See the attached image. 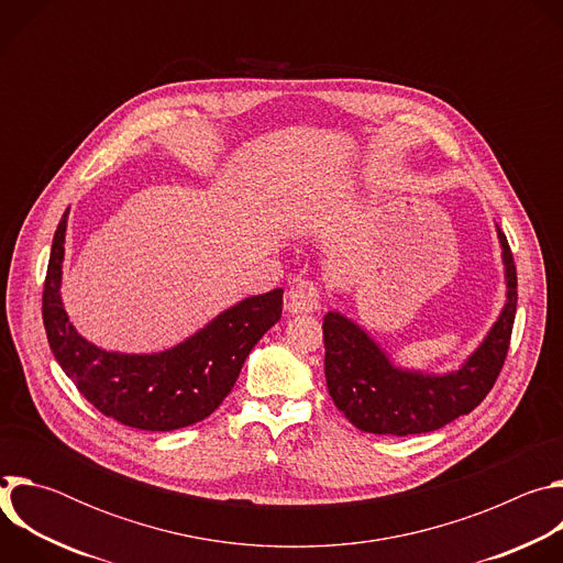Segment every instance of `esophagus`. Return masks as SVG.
<instances>
[{"instance_id": "1", "label": "esophagus", "mask_w": 563, "mask_h": 563, "mask_svg": "<svg viewBox=\"0 0 563 563\" xmlns=\"http://www.w3.org/2000/svg\"><path fill=\"white\" fill-rule=\"evenodd\" d=\"M320 289L311 280H296L285 298V307L291 313H302V311H316L320 307Z\"/></svg>"}]
</instances>
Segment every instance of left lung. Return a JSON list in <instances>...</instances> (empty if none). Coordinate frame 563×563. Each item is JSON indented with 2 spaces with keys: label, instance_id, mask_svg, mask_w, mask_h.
Masks as SVG:
<instances>
[{
  "label": "left lung",
  "instance_id": "1",
  "mask_svg": "<svg viewBox=\"0 0 563 563\" xmlns=\"http://www.w3.org/2000/svg\"><path fill=\"white\" fill-rule=\"evenodd\" d=\"M497 231L508 300L486 341L456 372L430 376L398 369L367 332L339 311H328L323 320L328 389L352 426L372 434H423L470 415L488 396L508 356L517 313V267L506 233Z\"/></svg>",
  "mask_w": 563,
  "mask_h": 563
}]
</instances>
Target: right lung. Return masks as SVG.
I'll list each match as a JSON object with an SVG mask.
<instances>
[{"mask_svg": "<svg viewBox=\"0 0 563 563\" xmlns=\"http://www.w3.org/2000/svg\"><path fill=\"white\" fill-rule=\"evenodd\" d=\"M64 211L42 294L51 352L89 404L122 426L172 432L207 419L231 391L245 358L283 313V289L240 300L185 343L157 354L107 352L79 336L59 298Z\"/></svg>", "mask_w": 563, "mask_h": 563, "instance_id": "1", "label": "right lung"}]
</instances>
